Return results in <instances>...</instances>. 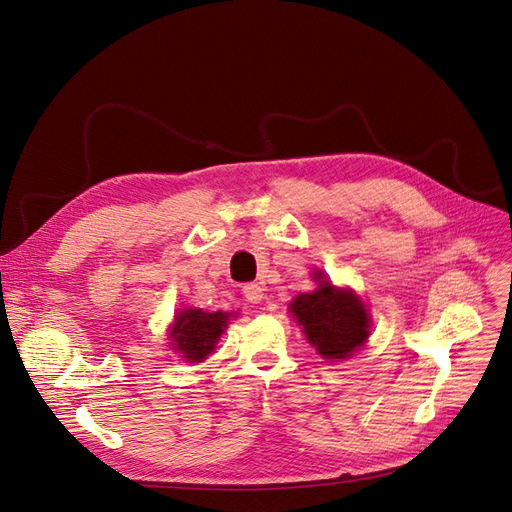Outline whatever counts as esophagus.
<instances>
[{"label": "esophagus", "instance_id": "1", "mask_svg": "<svg viewBox=\"0 0 512 512\" xmlns=\"http://www.w3.org/2000/svg\"><path fill=\"white\" fill-rule=\"evenodd\" d=\"M243 297L250 301V303H260L262 299H265V286L258 284V282L245 284L243 286Z\"/></svg>", "mask_w": 512, "mask_h": 512}]
</instances>
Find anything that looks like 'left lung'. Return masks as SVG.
I'll use <instances>...</instances> for the list:
<instances>
[{"label":"left lung","instance_id":"obj_1","mask_svg":"<svg viewBox=\"0 0 512 512\" xmlns=\"http://www.w3.org/2000/svg\"><path fill=\"white\" fill-rule=\"evenodd\" d=\"M318 290L299 294L290 303L292 316L303 324L309 344L324 359H348L369 337V316L361 299L350 290H337L331 282H320Z\"/></svg>","mask_w":512,"mask_h":512}]
</instances>
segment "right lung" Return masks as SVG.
I'll return each instance as SVG.
<instances>
[{
	"label": "right lung",
	"instance_id": "add662e5",
	"mask_svg": "<svg viewBox=\"0 0 512 512\" xmlns=\"http://www.w3.org/2000/svg\"><path fill=\"white\" fill-rule=\"evenodd\" d=\"M230 314L226 312H203V309H183L170 327L173 346L181 352L183 359L190 363H200L213 352L215 342L226 329Z\"/></svg>",
	"mask_w": 512,
	"mask_h": 512
}]
</instances>
